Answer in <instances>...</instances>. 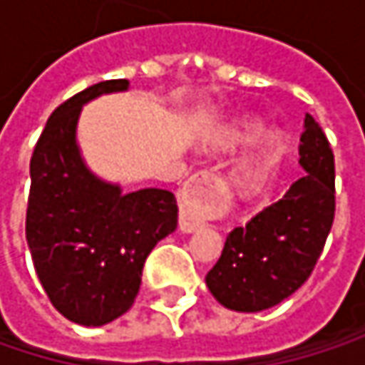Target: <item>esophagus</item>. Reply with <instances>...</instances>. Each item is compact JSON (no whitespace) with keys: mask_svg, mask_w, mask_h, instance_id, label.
<instances>
[{"mask_svg":"<svg viewBox=\"0 0 365 365\" xmlns=\"http://www.w3.org/2000/svg\"><path fill=\"white\" fill-rule=\"evenodd\" d=\"M222 182V175L217 169H205L192 178V182L185 185L182 196V209H180V228L183 232H194L205 224V217H215L217 205L211 196H207V187L213 183Z\"/></svg>","mask_w":365,"mask_h":365,"instance_id":"esophagus-1","label":"esophagus"}]
</instances>
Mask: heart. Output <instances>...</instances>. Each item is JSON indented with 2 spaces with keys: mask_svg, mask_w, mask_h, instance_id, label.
<instances>
[{
  "mask_svg": "<svg viewBox=\"0 0 365 365\" xmlns=\"http://www.w3.org/2000/svg\"><path fill=\"white\" fill-rule=\"evenodd\" d=\"M264 124L259 120H250L243 124V128L239 133H235V141H255L264 135ZM279 154H281V141L277 137H270L266 141V145L262 148V152L255 156L250 165H245V169L241 171V185L245 190H255L259 187L262 183L266 182V178L270 175V171L274 169L277 160H279Z\"/></svg>",
  "mask_w": 365,
  "mask_h": 365,
  "instance_id": "obj_1",
  "label": "heart"
}]
</instances>
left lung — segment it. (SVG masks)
<instances>
[{
  "label": "left lung",
  "mask_w": 365,
  "mask_h": 365,
  "mask_svg": "<svg viewBox=\"0 0 365 365\" xmlns=\"http://www.w3.org/2000/svg\"><path fill=\"white\" fill-rule=\"evenodd\" d=\"M302 175L289 190L237 226L207 287L220 304L257 313L289 298L313 272L336 211L334 152L319 122L307 113L300 137Z\"/></svg>",
  "instance_id": "obj_1"
}]
</instances>
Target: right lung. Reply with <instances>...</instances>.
Wrapping results in <instances>:
<instances>
[{
    "label": "right lung",
    "mask_w": 365,
    "mask_h": 365,
    "mask_svg": "<svg viewBox=\"0 0 365 365\" xmlns=\"http://www.w3.org/2000/svg\"><path fill=\"white\" fill-rule=\"evenodd\" d=\"M126 88V80H108L61 103L37 139L29 167L25 232L37 279L52 307L80 326H103L124 315L150 252L178 228L173 192L145 187L122 194L80 158V108Z\"/></svg>",
    "instance_id": "right-lung-1"
}]
</instances>
